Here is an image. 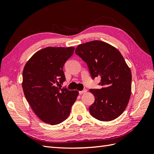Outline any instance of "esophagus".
Segmentation results:
<instances>
[{
	"mask_svg": "<svg viewBox=\"0 0 154 154\" xmlns=\"http://www.w3.org/2000/svg\"><path fill=\"white\" fill-rule=\"evenodd\" d=\"M87 92V90L86 89H84L83 91H79V94H80V95L83 94H85V93Z\"/></svg>",
	"mask_w": 154,
	"mask_h": 154,
	"instance_id": "1",
	"label": "esophagus"
}]
</instances>
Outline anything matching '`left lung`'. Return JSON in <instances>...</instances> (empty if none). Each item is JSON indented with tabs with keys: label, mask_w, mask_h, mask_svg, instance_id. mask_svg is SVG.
<instances>
[{
	"label": "left lung",
	"mask_w": 154,
	"mask_h": 154,
	"mask_svg": "<svg viewBox=\"0 0 154 154\" xmlns=\"http://www.w3.org/2000/svg\"><path fill=\"white\" fill-rule=\"evenodd\" d=\"M75 53L87 63L92 78L100 76L103 87L90 89L95 96L89 107L92 117L102 122L114 120L122 114L129 102L132 73L119 51L100 40L78 45Z\"/></svg>",
	"instance_id": "obj_1"
}]
</instances>
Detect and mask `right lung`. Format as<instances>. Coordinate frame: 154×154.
Masks as SVG:
<instances>
[{
    "label": "right lung",
    "mask_w": 154,
    "mask_h": 154,
    "mask_svg": "<svg viewBox=\"0 0 154 154\" xmlns=\"http://www.w3.org/2000/svg\"><path fill=\"white\" fill-rule=\"evenodd\" d=\"M74 48L48 47L39 50L26 63L22 72V88L32 111L42 122L51 125L63 122L69 116L79 94L57 87L66 77L64 63Z\"/></svg>",
    "instance_id": "obj_1"
}]
</instances>
